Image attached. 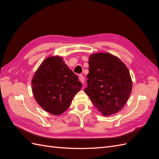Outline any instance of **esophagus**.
Listing matches in <instances>:
<instances>
[{
    "instance_id": "34e87169",
    "label": "esophagus",
    "mask_w": 159,
    "mask_h": 159,
    "mask_svg": "<svg viewBox=\"0 0 159 159\" xmlns=\"http://www.w3.org/2000/svg\"><path fill=\"white\" fill-rule=\"evenodd\" d=\"M79 80H80V81H81V83L84 84V82H85V78H84V77L82 75H79Z\"/></svg>"
}]
</instances>
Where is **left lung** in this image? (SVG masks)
I'll use <instances>...</instances> for the list:
<instances>
[{
  "mask_svg": "<svg viewBox=\"0 0 159 159\" xmlns=\"http://www.w3.org/2000/svg\"><path fill=\"white\" fill-rule=\"evenodd\" d=\"M88 87L91 102L104 116L119 112L128 101L133 82L127 66L109 53H95L89 57Z\"/></svg>",
  "mask_w": 159,
  "mask_h": 159,
  "instance_id": "8db88e82",
  "label": "left lung"
}]
</instances>
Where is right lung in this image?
I'll use <instances>...</instances> for the list:
<instances>
[{"label":"right lung","mask_w":159,"mask_h":159,"mask_svg":"<svg viewBox=\"0 0 159 159\" xmlns=\"http://www.w3.org/2000/svg\"><path fill=\"white\" fill-rule=\"evenodd\" d=\"M32 85L36 102L54 115L65 112L82 88L78 76L59 56H50L42 62L34 74Z\"/></svg>","instance_id":"add662e5"}]
</instances>
